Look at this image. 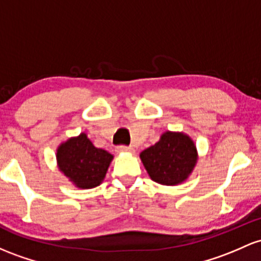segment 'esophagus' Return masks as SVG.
Instances as JSON below:
<instances>
[{"label":"esophagus","mask_w":261,"mask_h":261,"mask_svg":"<svg viewBox=\"0 0 261 261\" xmlns=\"http://www.w3.org/2000/svg\"><path fill=\"white\" fill-rule=\"evenodd\" d=\"M116 151L119 153L121 152H134V148L131 146H117Z\"/></svg>","instance_id":"1"}]
</instances>
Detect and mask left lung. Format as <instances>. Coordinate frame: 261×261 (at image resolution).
I'll use <instances>...</instances> for the list:
<instances>
[{"label":"left lung","instance_id":"obj_1","mask_svg":"<svg viewBox=\"0 0 261 261\" xmlns=\"http://www.w3.org/2000/svg\"><path fill=\"white\" fill-rule=\"evenodd\" d=\"M140 159L152 181L163 186L185 182L198 159L196 145L183 133L166 131L153 146L142 151Z\"/></svg>","mask_w":261,"mask_h":261}]
</instances>
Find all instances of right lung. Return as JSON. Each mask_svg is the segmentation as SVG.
I'll return each mask as SVG.
<instances>
[{
    "label": "right lung",
    "mask_w": 261,
    "mask_h": 261,
    "mask_svg": "<svg viewBox=\"0 0 261 261\" xmlns=\"http://www.w3.org/2000/svg\"><path fill=\"white\" fill-rule=\"evenodd\" d=\"M113 159L114 156L108 151L95 147L84 133L70 137L57 148L58 168L75 187L82 190L99 186Z\"/></svg>",
    "instance_id": "add662e5"
}]
</instances>
